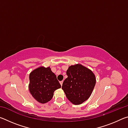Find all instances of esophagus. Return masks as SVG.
Segmentation results:
<instances>
[{"mask_svg": "<svg viewBox=\"0 0 128 128\" xmlns=\"http://www.w3.org/2000/svg\"><path fill=\"white\" fill-rule=\"evenodd\" d=\"M62 83H63V81H60V85H61L62 86Z\"/></svg>", "mask_w": 128, "mask_h": 128, "instance_id": "obj_1", "label": "esophagus"}]
</instances>
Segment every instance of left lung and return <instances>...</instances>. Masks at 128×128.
<instances>
[{
	"mask_svg": "<svg viewBox=\"0 0 128 128\" xmlns=\"http://www.w3.org/2000/svg\"><path fill=\"white\" fill-rule=\"evenodd\" d=\"M66 75L62 89L71 103L81 104L89 98L94 90L96 84L94 73L82 64H77L69 66Z\"/></svg>",
	"mask_w": 128,
	"mask_h": 128,
	"instance_id": "8db88e82",
	"label": "left lung"
}]
</instances>
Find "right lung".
Returning a JSON list of instances; mask_svg holds the SVG:
<instances>
[{"mask_svg":"<svg viewBox=\"0 0 128 128\" xmlns=\"http://www.w3.org/2000/svg\"><path fill=\"white\" fill-rule=\"evenodd\" d=\"M29 90L33 98L39 103L44 104L50 101L56 90L61 88L56 76L50 67L41 66L32 71L29 74Z\"/></svg>","mask_w":128,"mask_h":128,"instance_id":"right-lung-1","label":"right lung"}]
</instances>
